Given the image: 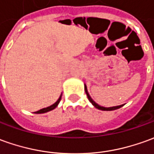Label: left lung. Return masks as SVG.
I'll return each instance as SVG.
<instances>
[{
	"label": "left lung",
	"mask_w": 154,
	"mask_h": 154,
	"mask_svg": "<svg viewBox=\"0 0 154 154\" xmlns=\"http://www.w3.org/2000/svg\"><path fill=\"white\" fill-rule=\"evenodd\" d=\"M85 93H86V95H87V97L89 100L91 101V104L95 106V108H97V109H99V110H101V111H114V110H116V109H119L122 106H123V105H121V106H112V107H104V106H100V105H98L97 103H95V101L92 100V98L91 97V95H89V93H88L87 91V87H86V85H85Z\"/></svg>",
	"instance_id": "1"
}]
</instances>
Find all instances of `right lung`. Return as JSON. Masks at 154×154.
Here are the masks:
<instances>
[{
  "label": "right lung",
  "mask_w": 154,
  "mask_h": 154,
  "mask_svg": "<svg viewBox=\"0 0 154 154\" xmlns=\"http://www.w3.org/2000/svg\"><path fill=\"white\" fill-rule=\"evenodd\" d=\"M61 97H62V94L61 95L59 96V100L55 102L54 104H53L52 106H48V107H46V108H43V109H41V110H39L38 111H35V113H38V114H41V113H45V112H48V111H50L52 110H54L55 108L57 107V106L59 105V103L60 102V100H61Z\"/></svg>",
  "instance_id": "1"
}]
</instances>
